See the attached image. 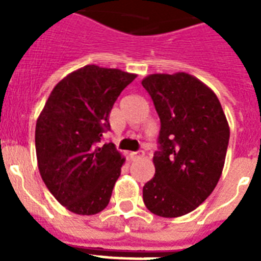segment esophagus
I'll use <instances>...</instances> for the list:
<instances>
[{"instance_id":"1","label":"esophagus","mask_w":261,"mask_h":261,"mask_svg":"<svg viewBox=\"0 0 261 261\" xmlns=\"http://www.w3.org/2000/svg\"><path fill=\"white\" fill-rule=\"evenodd\" d=\"M142 155H143V153H139V151H131V153H130V160L135 161V160L141 159Z\"/></svg>"}]
</instances>
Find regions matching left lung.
<instances>
[{"mask_svg": "<svg viewBox=\"0 0 261 261\" xmlns=\"http://www.w3.org/2000/svg\"><path fill=\"white\" fill-rule=\"evenodd\" d=\"M160 116L154 177L143 186L147 210L181 217L202 204L222 174L230 130L218 97L187 73L142 80Z\"/></svg>", "mask_w": 261, "mask_h": 261, "instance_id": "8db88e82", "label": "left lung"}]
</instances>
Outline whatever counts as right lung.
Wrapping results in <instances>:
<instances>
[{
  "label": "right lung",
  "instance_id": "add662e5",
  "mask_svg": "<svg viewBox=\"0 0 261 261\" xmlns=\"http://www.w3.org/2000/svg\"><path fill=\"white\" fill-rule=\"evenodd\" d=\"M135 77L119 69L84 66L55 85L39 115V172L54 198L74 214H97L110 203L124 157L112 142L97 143L110 130L116 98Z\"/></svg>",
  "mask_w": 261,
  "mask_h": 261
}]
</instances>
